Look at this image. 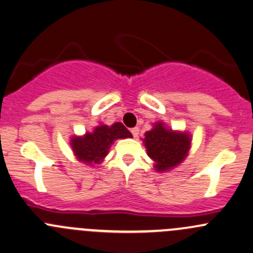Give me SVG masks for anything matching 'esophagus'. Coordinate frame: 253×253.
Segmentation results:
<instances>
[{"mask_svg":"<svg viewBox=\"0 0 253 253\" xmlns=\"http://www.w3.org/2000/svg\"><path fill=\"white\" fill-rule=\"evenodd\" d=\"M131 133L133 134V137H138V134H139V128L138 127H133V128H131Z\"/></svg>","mask_w":253,"mask_h":253,"instance_id":"1","label":"esophagus"}]
</instances>
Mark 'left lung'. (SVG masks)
Listing matches in <instances>:
<instances>
[{
	"label": "left lung",
	"instance_id": "8db88e82",
	"mask_svg": "<svg viewBox=\"0 0 253 253\" xmlns=\"http://www.w3.org/2000/svg\"><path fill=\"white\" fill-rule=\"evenodd\" d=\"M143 139L148 156L155 162V169L165 172L178 166L189 153L191 138L187 132L172 131L164 122L154 124L153 129L145 132Z\"/></svg>",
	"mask_w": 253,
	"mask_h": 253
}]
</instances>
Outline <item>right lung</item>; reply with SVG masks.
I'll return each mask as SVG.
<instances>
[{
	"instance_id": "1",
	"label": "right lung",
	"mask_w": 253,
	"mask_h": 253,
	"mask_svg": "<svg viewBox=\"0 0 253 253\" xmlns=\"http://www.w3.org/2000/svg\"><path fill=\"white\" fill-rule=\"evenodd\" d=\"M124 138H132V133L121 122H115L111 126L99 125L82 137L75 135L71 138L70 145L79 161L93 166L104 160L116 139Z\"/></svg>"
}]
</instances>
